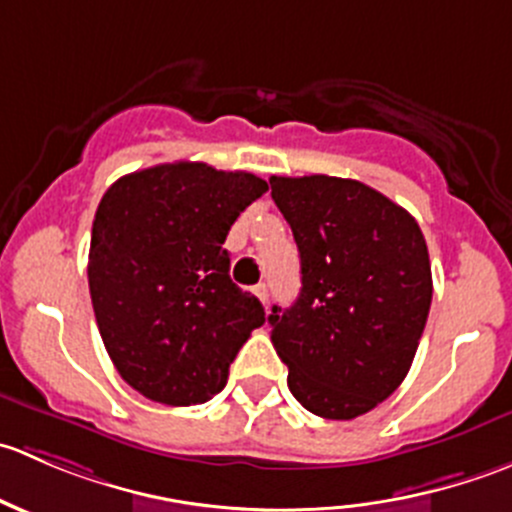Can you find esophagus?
<instances>
[{
	"label": "esophagus",
	"mask_w": 512,
	"mask_h": 512,
	"mask_svg": "<svg viewBox=\"0 0 512 512\" xmlns=\"http://www.w3.org/2000/svg\"><path fill=\"white\" fill-rule=\"evenodd\" d=\"M255 294H257V299H260L262 304H267V299H270V292H267V285H257V287H255Z\"/></svg>",
	"instance_id": "esophagus-1"
}]
</instances>
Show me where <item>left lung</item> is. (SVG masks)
Wrapping results in <instances>:
<instances>
[{"label": "left lung", "mask_w": 512, "mask_h": 512, "mask_svg": "<svg viewBox=\"0 0 512 512\" xmlns=\"http://www.w3.org/2000/svg\"><path fill=\"white\" fill-rule=\"evenodd\" d=\"M292 227L302 289L272 307V344L287 386L312 414L349 421L406 379L431 309V262L421 227L359 180L270 178Z\"/></svg>", "instance_id": "8db88e82"}]
</instances>
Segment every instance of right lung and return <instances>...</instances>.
Here are the masks:
<instances>
[{
	"instance_id": "1",
	"label": "right lung",
	"mask_w": 512,
	"mask_h": 512,
	"mask_svg": "<svg viewBox=\"0 0 512 512\" xmlns=\"http://www.w3.org/2000/svg\"><path fill=\"white\" fill-rule=\"evenodd\" d=\"M267 183L208 163H163L123 175L98 203L89 289L98 332L128 386L168 406L223 391L260 299L230 280L232 223Z\"/></svg>"
}]
</instances>
